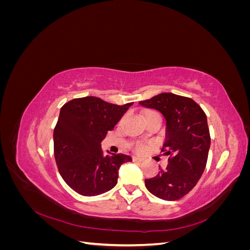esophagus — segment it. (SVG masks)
<instances>
[{
    "label": "esophagus",
    "instance_id": "esophagus-1",
    "mask_svg": "<svg viewBox=\"0 0 250 250\" xmlns=\"http://www.w3.org/2000/svg\"><path fill=\"white\" fill-rule=\"evenodd\" d=\"M132 161H133V162H137V163H142V162L144 161V158L138 157V156H133V157H132Z\"/></svg>",
    "mask_w": 250,
    "mask_h": 250
}]
</instances>
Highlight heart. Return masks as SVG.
<instances>
[{"label": "heart", "instance_id": "heart-1", "mask_svg": "<svg viewBox=\"0 0 250 250\" xmlns=\"http://www.w3.org/2000/svg\"><path fill=\"white\" fill-rule=\"evenodd\" d=\"M142 149H143V146L141 145V144H138V145L135 146V150H137V151H141Z\"/></svg>", "mask_w": 250, "mask_h": 250}]
</instances>
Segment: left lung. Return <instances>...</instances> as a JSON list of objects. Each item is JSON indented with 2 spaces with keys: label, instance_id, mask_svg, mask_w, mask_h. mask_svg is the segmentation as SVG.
I'll use <instances>...</instances> for the list:
<instances>
[{
  "label": "left lung",
  "instance_id": "1",
  "mask_svg": "<svg viewBox=\"0 0 250 250\" xmlns=\"http://www.w3.org/2000/svg\"><path fill=\"white\" fill-rule=\"evenodd\" d=\"M140 104L165 117L166 142L162 151L170 155L167 168L145 179V186L158 198L178 200L197 185L206 169L210 146L207 115L191 98L172 93H162Z\"/></svg>",
  "mask_w": 250,
  "mask_h": 250
}]
</instances>
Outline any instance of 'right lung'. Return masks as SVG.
<instances>
[{
  "label": "right lung",
  "instance_id": "add662e5",
  "mask_svg": "<svg viewBox=\"0 0 250 250\" xmlns=\"http://www.w3.org/2000/svg\"><path fill=\"white\" fill-rule=\"evenodd\" d=\"M133 103L116 105L97 97L77 98L60 109L54 128V156L60 175L82 196L108 192L129 155L104 154L101 142Z\"/></svg>",
  "mask_w": 250,
  "mask_h": 250
}]
</instances>
